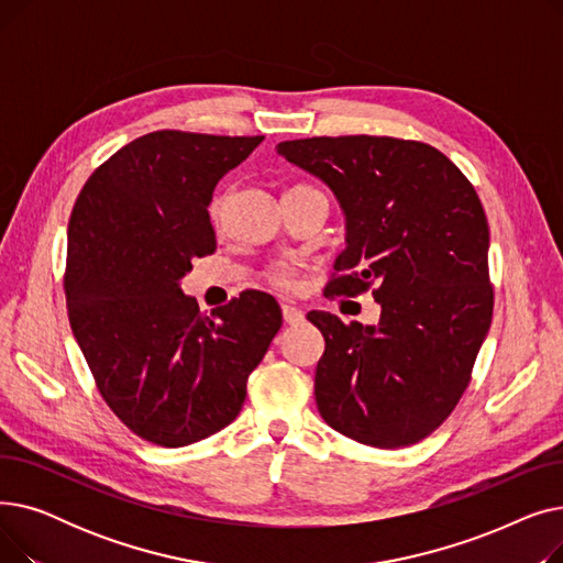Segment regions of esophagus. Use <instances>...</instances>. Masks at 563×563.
<instances>
[{
	"mask_svg": "<svg viewBox=\"0 0 563 563\" xmlns=\"http://www.w3.org/2000/svg\"><path fill=\"white\" fill-rule=\"evenodd\" d=\"M283 319L289 323V327H297V323H301L306 317H303V310L291 306V303H283Z\"/></svg>",
	"mask_w": 563,
	"mask_h": 563,
	"instance_id": "34e87169",
	"label": "esophagus"
}]
</instances>
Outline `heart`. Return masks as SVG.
<instances>
[{"instance_id": "heart-1", "label": "heart", "mask_w": 563, "mask_h": 563, "mask_svg": "<svg viewBox=\"0 0 563 563\" xmlns=\"http://www.w3.org/2000/svg\"><path fill=\"white\" fill-rule=\"evenodd\" d=\"M221 207H223V200H221V198H214V202H212V207H210V214H212V221H214V223H219V219H221ZM272 280H274L276 285H291V274L285 272V269H276V272L272 274Z\"/></svg>"}]
</instances>
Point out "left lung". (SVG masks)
<instances>
[{
  "label": "left lung",
  "instance_id": "obj_1",
  "mask_svg": "<svg viewBox=\"0 0 563 563\" xmlns=\"http://www.w3.org/2000/svg\"><path fill=\"white\" fill-rule=\"evenodd\" d=\"M278 155L327 185L346 219L329 297L369 287L376 327L308 312L327 340L314 399L329 427L395 450L448 420L493 319L488 221L467 177L435 147L393 136L283 141Z\"/></svg>",
  "mask_w": 563,
  "mask_h": 563
}]
</instances>
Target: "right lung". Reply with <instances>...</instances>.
Listing matches in <instances>:
<instances>
[{
  "instance_id": "right-lung-1",
  "label": "right lung",
  "mask_w": 563,
  "mask_h": 563,
  "mask_svg": "<svg viewBox=\"0 0 563 563\" xmlns=\"http://www.w3.org/2000/svg\"><path fill=\"white\" fill-rule=\"evenodd\" d=\"M262 139L151 132L96 168L73 207V335L109 408L155 445H191L240 416L283 323L264 291H242L212 319L180 287L191 260L217 249L214 187Z\"/></svg>"
}]
</instances>
